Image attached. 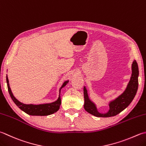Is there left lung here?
<instances>
[{"instance_id": "8db88e82", "label": "left lung", "mask_w": 146, "mask_h": 146, "mask_svg": "<svg viewBox=\"0 0 146 146\" xmlns=\"http://www.w3.org/2000/svg\"><path fill=\"white\" fill-rule=\"evenodd\" d=\"M132 73L130 80L124 92L115 100L110 103V110L108 112L102 114L98 112L96 105L88 98L86 88L84 87V108L88 113L97 117H111L118 115L128 106L135 97L138 89L139 68L135 60H134L132 66Z\"/></svg>"}]
</instances>
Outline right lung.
<instances>
[{"mask_svg":"<svg viewBox=\"0 0 146 146\" xmlns=\"http://www.w3.org/2000/svg\"><path fill=\"white\" fill-rule=\"evenodd\" d=\"M6 81L7 84V88L9 93L10 94V96L11 99H13L14 103L16 104L18 107H19V109H21L24 112L27 113L28 115H32V116H47L52 115V114L56 113L58 111L59 109L61 103V97L59 96L58 99L56 101L52 102V103L48 104H39V105H33V104H23L21 102L18 101L13 96V94L11 92V88L9 87V80L7 78V76H6ZM68 83V81H66L62 84L61 87L59 89V93L60 91L62 89V87L66 86Z\"/></svg>","mask_w":146,"mask_h":146,"instance_id":"right-lung-1","label":"right lung"}]
</instances>
